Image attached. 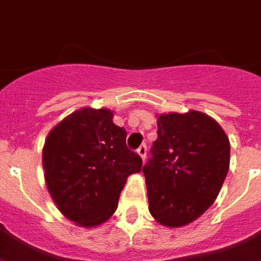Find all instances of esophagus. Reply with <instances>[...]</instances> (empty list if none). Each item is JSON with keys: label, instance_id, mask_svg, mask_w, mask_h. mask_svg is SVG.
I'll return each instance as SVG.
<instances>
[{"label": "esophagus", "instance_id": "1", "mask_svg": "<svg viewBox=\"0 0 261 261\" xmlns=\"http://www.w3.org/2000/svg\"><path fill=\"white\" fill-rule=\"evenodd\" d=\"M137 152L139 154V156L142 158V161H144V159H146V154H147V147H146V144H142L141 147L137 150Z\"/></svg>", "mask_w": 261, "mask_h": 261}]
</instances>
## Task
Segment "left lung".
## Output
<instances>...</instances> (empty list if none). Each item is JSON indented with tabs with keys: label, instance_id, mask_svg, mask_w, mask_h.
<instances>
[{
	"label": "left lung",
	"instance_id": "left-lung-1",
	"mask_svg": "<svg viewBox=\"0 0 261 261\" xmlns=\"http://www.w3.org/2000/svg\"><path fill=\"white\" fill-rule=\"evenodd\" d=\"M156 118L158 138L142 170L148 211L159 224L178 228L218 198L229 168V141L220 124L200 111Z\"/></svg>",
	"mask_w": 261,
	"mask_h": 261
}]
</instances>
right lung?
Wrapping results in <instances>:
<instances>
[{"label":"right lung","instance_id":"add662e5","mask_svg":"<svg viewBox=\"0 0 261 261\" xmlns=\"http://www.w3.org/2000/svg\"><path fill=\"white\" fill-rule=\"evenodd\" d=\"M106 107H82L53 127L45 139L42 166L47 191L65 218L98 227L111 218L141 156L126 146V130Z\"/></svg>","mask_w":261,"mask_h":261}]
</instances>
